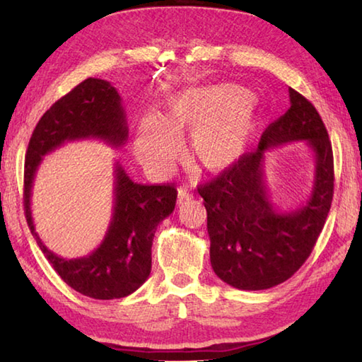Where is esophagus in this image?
I'll list each match as a JSON object with an SVG mask.
<instances>
[{"label":"esophagus","mask_w":362,"mask_h":362,"mask_svg":"<svg viewBox=\"0 0 362 362\" xmlns=\"http://www.w3.org/2000/svg\"><path fill=\"white\" fill-rule=\"evenodd\" d=\"M191 199H193V194H191L187 188L180 187L179 188V204H183L185 201H191Z\"/></svg>","instance_id":"obj_1"}]
</instances>
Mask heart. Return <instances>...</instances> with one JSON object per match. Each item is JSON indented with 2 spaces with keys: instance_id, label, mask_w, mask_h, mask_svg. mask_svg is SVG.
<instances>
[{
  "instance_id": "1",
  "label": "heart",
  "mask_w": 362,
  "mask_h": 362,
  "mask_svg": "<svg viewBox=\"0 0 362 362\" xmlns=\"http://www.w3.org/2000/svg\"><path fill=\"white\" fill-rule=\"evenodd\" d=\"M255 124V105L240 87L188 88L169 99L161 117H146L138 127L136 151L143 163L165 173L177 153V140L189 134L196 163L219 173L243 156Z\"/></svg>"
}]
</instances>
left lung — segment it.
Wrapping results in <instances>:
<instances>
[{"instance_id": "left-lung-1", "label": "left lung", "mask_w": 362, "mask_h": 362, "mask_svg": "<svg viewBox=\"0 0 362 362\" xmlns=\"http://www.w3.org/2000/svg\"><path fill=\"white\" fill-rule=\"evenodd\" d=\"M291 107L261 135L258 149L199 187L206 209L210 261L219 279L243 291L276 286L294 275L314 249L333 201V149L314 105L289 88ZM303 141L315 153L309 199L289 212L276 209L264 180L265 151Z\"/></svg>"}]
</instances>
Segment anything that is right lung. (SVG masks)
Wrapping results in <instances>:
<instances>
[{
  "label": "right lung",
  "instance_id": "add662e5",
  "mask_svg": "<svg viewBox=\"0 0 362 362\" xmlns=\"http://www.w3.org/2000/svg\"><path fill=\"white\" fill-rule=\"evenodd\" d=\"M101 140L112 148L127 143L122 99L110 82L88 78L51 105L33 132L25 161V213L38 247L68 286L81 294L112 300L127 297L148 280L157 226L174 211L173 185H141L115 163L113 211L103 243L90 255L66 259L51 252L35 232L30 196L43 157L78 140Z\"/></svg>",
  "mask_w": 362,
  "mask_h": 362
}]
</instances>
